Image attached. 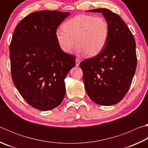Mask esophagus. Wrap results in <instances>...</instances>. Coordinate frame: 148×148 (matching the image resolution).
<instances>
[{"label": "esophagus", "instance_id": "1", "mask_svg": "<svg viewBox=\"0 0 148 148\" xmlns=\"http://www.w3.org/2000/svg\"><path fill=\"white\" fill-rule=\"evenodd\" d=\"M79 60L78 59H76V66H78L79 64Z\"/></svg>", "mask_w": 148, "mask_h": 148}]
</instances>
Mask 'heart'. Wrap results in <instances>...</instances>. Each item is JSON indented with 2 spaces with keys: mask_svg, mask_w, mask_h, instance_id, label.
<instances>
[{
  "mask_svg": "<svg viewBox=\"0 0 148 148\" xmlns=\"http://www.w3.org/2000/svg\"><path fill=\"white\" fill-rule=\"evenodd\" d=\"M109 34L108 23L104 17L85 14L67 20L62 25V29H57L55 33L62 51L71 53L76 42L77 51L84 52L87 57L101 53L108 40Z\"/></svg>",
  "mask_w": 148,
  "mask_h": 148,
  "instance_id": "1",
  "label": "heart"
}]
</instances>
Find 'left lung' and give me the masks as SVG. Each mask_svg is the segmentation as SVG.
I'll return each mask as SVG.
<instances>
[{
	"label": "left lung",
	"instance_id": "1",
	"mask_svg": "<svg viewBox=\"0 0 148 148\" xmlns=\"http://www.w3.org/2000/svg\"><path fill=\"white\" fill-rule=\"evenodd\" d=\"M101 12L109 25V38L97 56L80 62L87 95L95 103L111 106L118 103L131 86L136 71V42L121 17L106 8L88 10Z\"/></svg>",
	"mask_w": 148,
	"mask_h": 148
}]
</instances>
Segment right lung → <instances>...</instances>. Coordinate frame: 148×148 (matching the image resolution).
Wrapping results in <instances>:
<instances>
[{
  "label": "right lung",
  "mask_w": 148,
  "mask_h": 148,
  "mask_svg": "<svg viewBox=\"0 0 148 148\" xmlns=\"http://www.w3.org/2000/svg\"><path fill=\"white\" fill-rule=\"evenodd\" d=\"M69 12L42 10L21 20L10 44L12 77L29 105L42 111L61 104L64 79L75 66L76 57L60 49L56 31Z\"/></svg>",
  "instance_id": "obj_1"
}]
</instances>
